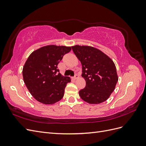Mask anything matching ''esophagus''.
I'll list each match as a JSON object with an SVG mask.
<instances>
[{"label":"esophagus","mask_w":146,"mask_h":146,"mask_svg":"<svg viewBox=\"0 0 146 146\" xmlns=\"http://www.w3.org/2000/svg\"><path fill=\"white\" fill-rule=\"evenodd\" d=\"M78 77V74H76V75H75V76L74 77V80H76V79Z\"/></svg>","instance_id":"obj_1"}]
</instances>
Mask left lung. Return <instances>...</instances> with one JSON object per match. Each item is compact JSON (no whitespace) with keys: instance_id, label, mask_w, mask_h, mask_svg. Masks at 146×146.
Returning <instances> with one entry per match:
<instances>
[{"instance_id":"obj_1","label":"left lung","mask_w":146,"mask_h":146,"mask_svg":"<svg viewBox=\"0 0 146 146\" xmlns=\"http://www.w3.org/2000/svg\"><path fill=\"white\" fill-rule=\"evenodd\" d=\"M72 49L82 65L86 86L80 90L82 99L91 104L107 100L115 89L118 77L112 60L98 48L76 45Z\"/></svg>"}]
</instances>
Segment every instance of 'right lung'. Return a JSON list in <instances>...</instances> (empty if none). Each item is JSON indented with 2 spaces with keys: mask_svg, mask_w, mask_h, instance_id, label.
I'll use <instances>...</instances> for the list:
<instances>
[{
  "mask_svg": "<svg viewBox=\"0 0 146 146\" xmlns=\"http://www.w3.org/2000/svg\"><path fill=\"white\" fill-rule=\"evenodd\" d=\"M71 47L49 45L35 50L24 66V82L30 94L39 102L54 104L63 98L65 87L70 82L57 69L63 56Z\"/></svg>",
  "mask_w": 146,
  "mask_h": 146,
  "instance_id": "obj_1",
  "label": "right lung"
}]
</instances>
